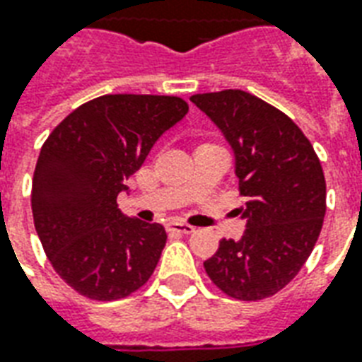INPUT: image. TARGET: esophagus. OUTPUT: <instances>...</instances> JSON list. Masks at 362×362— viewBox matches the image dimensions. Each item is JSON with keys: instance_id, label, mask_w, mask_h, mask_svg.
Segmentation results:
<instances>
[{"instance_id": "esophagus-1", "label": "esophagus", "mask_w": 362, "mask_h": 362, "mask_svg": "<svg viewBox=\"0 0 362 362\" xmlns=\"http://www.w3.org/2000/svg\"><path fill=\"white\" fill-rule=\"evenodd\" d=\"M167 230L168 232H178V234H192V232H195L194 226L184 224V222H168Z\"/></svg>"}]
</instances>
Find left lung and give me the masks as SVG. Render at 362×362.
Here are the masks:
<instances>
[{
	"label": "left lung",
	"mask_w": 362,
	"mask_h": 362,
	"mask_svg": "<svg viewBox=\"0 0 362 362\" xmlns=\"http://www.w3.org/2000/svg\"><path fill=\"white\" fill-rule=\"evenodd\" d=\"M232 147L245 203L242 240H221L203 267L218 290L240 301L274 296L315 247L326 213V180L296 122L242 90L192 95Z\"/></svg>",
	"instance_id": "left-lung-1"
}]
</instances>
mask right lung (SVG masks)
<instances>
[{
  "mask_svg": "<svg viewBox=\"0 0 362 362\" xmlns=\"http://www.w3.org/2000/svg\"><path fill=\"white\" fill-rule=\"evenodd\" d=\"M186 113L188 103L174 95H101L61 120L42 146L34 226L55 272L80 296L122 299L153 274L167 232L122 215L117 195Z\"/></svg>",
  "mask_w": 362,
  "mask_h": 362,
  "instance_id": "1",
  "label": "right lung"
}]
</instances>
